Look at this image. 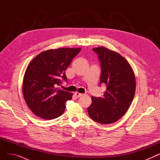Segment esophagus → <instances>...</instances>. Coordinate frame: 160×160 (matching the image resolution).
I'll list each match as a JSON object with an SVG mask.
<instances>
[{
    "instance_id": "obj_1",
    "label": "esophagus",
    "mask_w": 160,
    "mask_h": 160,
    "mask_svg": "<svg viewBox=\"0 0 160 160\" xmlns=\"http://www.w3.org/2000/svg\"><path fill=\"white\" fill-rule=\"evenodd\" d=\"M74 95H75V96L77 97H82L83 95L82 93H80L79 92H75Z\"/></svg>"
}]
</instances>
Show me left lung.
Returning <instances> with one entry per match:
<instances>
[{"label": "left lung", "mask_w": 160, "mask_h": 160, "mask_svg": "<svg viewBox=\"0 0 160 160\" xmlns=\"http://www.w3.org/2000/svg\"><path fill=\"white\" fill-rule=\"evenodd\" d=\"M101 64L100 84L105 83L103 97H91L88 112L94 121L110 124L118 121L127 112L133 99L136 82L134 72L126 59L104 47L93 48Z\"/></svg>", "instance_id": "obj_1"}]
</instances>
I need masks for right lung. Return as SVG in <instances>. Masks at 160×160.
<instances>
[{"label":"right lung","instance_id":"right-lung-1","mask_svg":"<svg viewBox=\"0 0 160 160\" xmlns=\"http://www.w3.org/2000/svg\"><path fill=\"white\" fill-rule=\"evenodd\" d=\"M81 48H59L45 50L28 64L22 82V93L30 110L41 119L51 120L63 114L72 93L58 86L65 71Z\"/></svg>","mask_w":160,"mask_h":160}]
</instances>
